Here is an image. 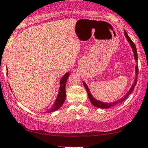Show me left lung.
Listing matches in <instances>:
<instances>
[{
	"label": "left lung",
	"mask_w": 148,
	"mask_h": 148,
	"mask_svg": "<svg viewBox=\"0 0 148 148\" xmlns=\"http://www.w3.org/2000/svg\"><path fill=\"white\" fill-rule=\"evenodd\" d=\"M125 36L127 38V39L128 40V41L130 43V45H131L132 48L133 49V51H134V59L136 60V61L137 62L138 61V55H137V51H136V46H135L134 43L132 41L131 39L129 37V36H128L127 33L126 31H125ZM136 78H135V80L134 82V84L132 85V86L131 88L130 89V91L127 92V93L125 95L124 98H123L122 99H120L119 100H117V101L114 102H110V103H105V102H102L101 101H99V100H97L96 99H95L93 98V96H92V95L91 94V93H90V91L89 89H88L87 85L85 84L84 82H83V84H84L85 88H86V91H87V93H88V98L90 99V101L91 102V103L93 104V105L95 106V107H99V108H102V109H107V108H110V107H114V105H116L117 104L120 103V102H123L124 101L125 99L127 98L129 95L131 94L132 92L134 90V88L135 87V86H136V83H137V78H138V66H136Z\"/></svg>",
	"instance_id": "left-lung-1"
}]
</instances>
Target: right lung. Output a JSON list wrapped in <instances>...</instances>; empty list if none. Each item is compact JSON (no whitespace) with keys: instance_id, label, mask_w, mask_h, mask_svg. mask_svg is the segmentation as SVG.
<instances>
[{"instance_id":"1","label":"right lung","mask_w":148,"mask_h":148,"mask_svg":"<svg viewBox=\"0 0 148 148\" xmlns=\"http://www.w3.org/2000/svg\"><path fill=\"white\" fill-rule=\"evenodd\" d=\"M69 76V73H67L64 75V76L62 78L60 81V93H59L58 96H57L56 101H55V104H54L53 107L47 111V112H53L57 110L58 109L60 108V107L63 105L64 100L66 98V91H65V86H66V82Z\"/></svg>"}]
</instances>
